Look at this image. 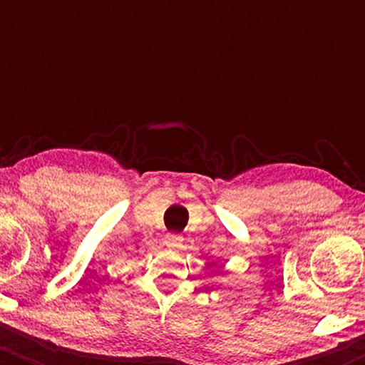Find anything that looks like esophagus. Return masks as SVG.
<instances>
[{"instance_id":"obj_1","label":"esophagus","mask_w":365,"mask_h":365,"mask_svg":"<svg viewBox=\"0 0 365 365\" xmlns=\"http://www.w3.org/2000/svg\"><path fill=\"white\" fill-rule=\"evenodd\" d=\"M181 242H182V237L179 236V234H166V237H164V246L168 249L181 247Z\"/></svg>"}]
</instances>
